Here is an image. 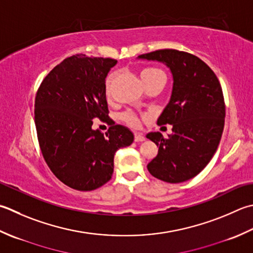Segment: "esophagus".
Listing matches in <instances>:
<instances>
[{
  "instance_id": "obj_1",
  "label": "esophagus",
  "mask_w": 253,
  "mask_h": 253,
  "mask_svg": "<svg viewBox=\"0 0 253 253\" xmlns=\"http://www.w3.org/2000/svg\"><path fill=\"white\" fill-rule=\"evenodd\" d=\"M143 140H145V137L140 135V133H135V141L136 142H141Z\"/></svg>"
}]
</instances>
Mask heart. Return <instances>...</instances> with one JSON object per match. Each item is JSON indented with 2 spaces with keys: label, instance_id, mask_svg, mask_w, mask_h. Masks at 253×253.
Returning <instances> with one entry per match:
<instances>
[{
  "label": "heart",
  "instance_id": "1",
  "mask_svg": "<svg viewBox=\"0 0 253 253\" xmlns=\"http://www.w3.org/2000/svg\"><path fill=\"white\" fill-rule=\"evenodd\" d=\"M118 76H120L118 71L114 70L108 73L105 78L104 88H105V95L107 98L112 97L113 86L114 84H115V81L117 80ZM140 77H141V81L143 83V85H145L146 88L150 87L151 85H155V84H163V85H165L166 80H167L166 73L163 72V70H161L160 68H157V67H145L140 72ZM121 120L125 124H127L128 126H130L132 128H137L140 124L139 117L132 112L123 113L121 115Z\"/></svg>",
  "mask_w": 253,
  "mask_h": 253
}]
</instances>
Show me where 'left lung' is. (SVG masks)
<instances>
[{
  "label": "left lung",
  "mask_w": 253,
  "mask_h": 253,
  "mask_svg": "<svg viewBox=\"0 0 253 253\" xmlns=\"http://www.w3.org/2000/svg\"><path fill=\"white\" fill-rule=\"evenodd\" d=\"M166 63L173 76L170 102L158 120L172 125V135L149 132L159 147L148 163V171L157 179L180 183L192 179L209 165L218 148L225 125L226 106L218 78L194 54L161 49L138 56Z\"/></svg>",
  "instance_id": "8db88e82"
}]
</instances>
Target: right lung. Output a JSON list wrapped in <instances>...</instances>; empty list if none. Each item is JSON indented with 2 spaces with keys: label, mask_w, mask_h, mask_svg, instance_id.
<instances>
[{
  "label": "right lung",
  "mask_w": 253,
  "mask_h": 253,
  "mask_svg": "<svg viewBox=\"0 0 253 253\" xmlns=\"http://www.w3.org/2000/svg\"><path fill=\"white\" fill-rule=\"evenodd\" d=\"M112 58L74 54L47 74L35 97V125L42 157L51 172L78 191H92L111 180L114 156L131 145L132 132L108 116L105 78ZM98 118L110 128L91 129Z\"/></svg>",
  "instance_id": "1"
}]
</instances>
